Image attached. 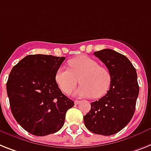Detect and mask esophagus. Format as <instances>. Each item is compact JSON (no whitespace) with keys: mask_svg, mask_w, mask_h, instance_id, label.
I'll list each match as a JSON object with an SVG mask.
<instances>
[{"mask_svg":"<svg viewBox=\"0 0 151 151\" xmlns=\"http://www.w3.org/2000/svg\"><path fill=\"white\" fill-rule=\"evenodd\" d=\"M80 103H81V102L79 100H75L74 101V103L76 104V105H78V104H79Z\"/></svg>","mask_w":151,"mask_h":151,"instance_id":"obj_1","label":"esophagus"}]
</instances>
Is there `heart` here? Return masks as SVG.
Wrapping results in <instances>:
<instances>
[{
  "label": "heart",
  "mask_w": 151,
  "mask_h": 151,
  "mask_svg": "<svg viewBox=\"0 0 151 151\" xmlns=\"http://www.w3.org/2000/svg\"><path fill=\"white\" fill-rule=\"evenodd\" d=\"M70 69L65 66L58 68L55 81L59 89L66 95L70 94L79 83L76 95L82 97L93 96L96 99L105 96L111 84V76L105 67L88 56L80 55L68 62Z\"/></svg>",
  "instance_id": "b5f03b06"
}]
</instances>
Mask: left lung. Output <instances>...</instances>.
Segmentation results:
<instances>
[{
  "mask_svg": "<svg viewBox=\"0 0 151 151\" xmlns=\"http://www.w3.org/2000/svg\"><path fill=\"white\" fill-rule=\"evenodd\" d=\"M93 55L108 68L111 84L104 96L91 103L83 119L89 131L110 136L123 129L134 116L139 94L137 75L129 59L116 51L106 48Z\"/></svg>",
  "mask_w": 151,
  "mask_h": 151,
  "instance_id": "obj_1",
  "label": "left lung"
}]
</instances>
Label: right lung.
I'll list each match as a JSON object with an SVG mask.
<instances>
[{
    "instance_id": "obj_1",
    "label": "right lung",
    "mask_w": 151,
    "mask_h": 151,
    "mask_svg": "<svg viewBox=\"0 0 151 151\" xmlns=\"http://www.w3.org/2000/svg\"><path fill=\"white\" fill-rule=\"evenodd\" d=\"M65 57L29 55L13 67L7 82L11 113L22 128L35 136H46L63 127L74 102L65 96L55 73Z\"/></svg>"
}]
</instances>
